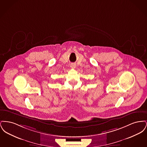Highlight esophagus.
<instances>
[{"instance_id": "34e87169", "label": "esophagus", "mask_w": 147, "mask_h": 147, "mask_svg": "<svg viewBox=\"0 0 147 147\" xmlns=\"http://www.w3.org/2000/svg\"><path fill=\"white\" fill-rule=\"evenodd\" d=\"M70 67H71V68H75V67H76V64H75L74 63H71V64H70Z\"/></svg>"}]
</instances>
